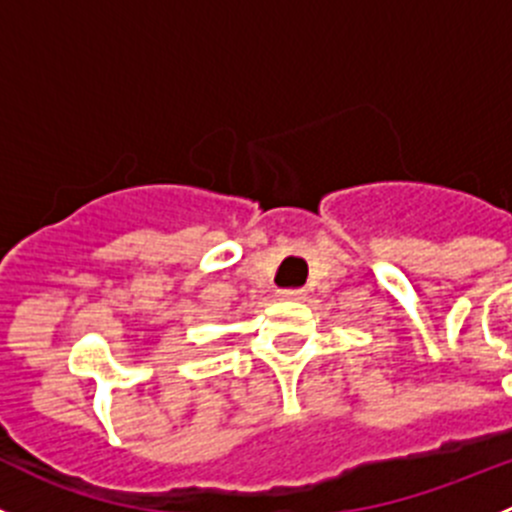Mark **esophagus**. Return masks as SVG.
Wrapping results in <instances>:
<instances>
[{
    "label": "esophagus",
    "instance_id": "1",
    "mask_svg": "<svg viewBox=\"0 0 512 512\" xmlns=\"http://www.w3.org/2000/svg\"><path fill=\"white\" fill-rule=\"evenodd\" d=\"M278 295L283 300H303L305 298V290L303 288H288V290H280Z\"/></svg>",
    "mask_w": 512,
    "mask_h": 512
}]
</instances>
